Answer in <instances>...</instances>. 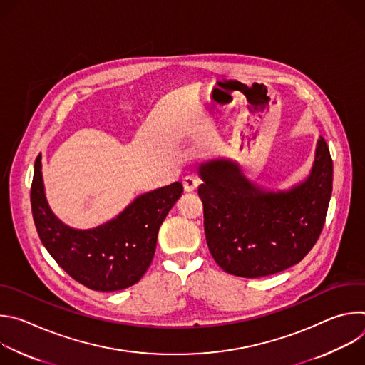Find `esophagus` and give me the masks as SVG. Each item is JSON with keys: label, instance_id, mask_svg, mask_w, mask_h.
I'll use <instances>...</instances> for the list:
<instances>
[{"label": "esophagus", "instance_id": "34e87169", "mask_svg": "<svg viewBox=\"0 0 365 365\" xmlns=\"http://www.w3.org/2000/svg\"><path fill=\"white\" fill-rule=\"evenodd\" d=\"M197 185H199V179L193 175H189L183 179V187L186 192H193L197 187Z\"/></svg>", "mask_w": 365, "mask_h": 365}]
</instances>
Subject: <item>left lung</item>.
Returning a JSON list of instances; mask_svg holds the SVG:
<instances>
[{
  "label": "left lung",
  "instance_id": "8db88e82",
  "mask_svg": "<svg viewBox=\"0 0 365 365\" xmlns=\"http://www.w3.org/2000/svg\"><path fill=\"white\" fill-rule=\"evenodd\" d=\"M332 172L324 137L310 176L287 192H264L227 160L202 165L197 195L206 242L217 264L230 274L255 279L302 262L322 232Z\"/></svg>",
  "mask_w": 365,
  "mask_h": 365
}]
</instances>
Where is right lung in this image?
<instances>
[{
  "mask_svg": "<svg viewBox=\"0 0 365 365\" xmlns=\"http://www.w3.org/2000/svg\"><path fill=\"white\" fill-rule=\"evenodd\" d=\"M40 159L37 155L30 200L37 234L48 254L73 280L91 290L115 292L135 284L151 264L159 228L182 196V183L138 196L107 224L73 230L50 211Z\"/></svg>",
  "mask_w": 365,
  "mask_h": 365,
  "instance_id": "add662e5",
  "label": "right lung"
}]
</instances>
